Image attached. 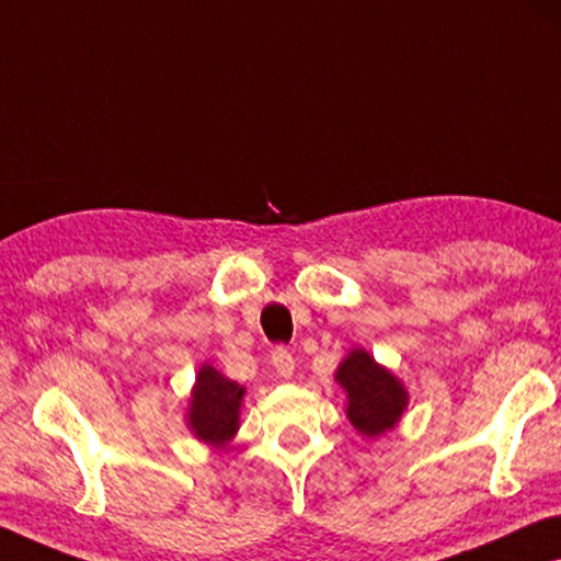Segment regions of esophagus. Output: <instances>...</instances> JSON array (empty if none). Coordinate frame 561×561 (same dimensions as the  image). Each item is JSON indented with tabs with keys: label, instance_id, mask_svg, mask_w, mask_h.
I'll list each match as a JSON object with an SVG mask.
<instances>
[{
	"label": "esophagus",
	"instance_id": "1",
	"mask_svg": "<svg viewBox=\"0 0 561 561\" xmlns=\"http://www.w3.org/2000/svg\"><path fill=\"white\" fill-rule=\"evenodd\" d=\"M271 364H273V368H275V374H278L280 378H290L293 370H296V360H293L290 351L283 348V346H278V348L273 351Z\"/></svg>",
	"mask_w": 561,
	"mask_h": 561
}]
</instances>
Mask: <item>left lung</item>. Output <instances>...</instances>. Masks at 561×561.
<instances>
[{"label":"left lung","mask_w":561,"mask_h":561,"mask_svg":"<svg viewBox=\"0 0 561 561\" xmlns=\"http://www.w3.org/2000/svg\"><path fill=\"white\" fill-rule=\"evenodd\" d=\"M333 378L346 393V419L364 438L396 428L409 407V391L401 378L366 348H351Z\"/></svg>","instance_id":"left-lung-1"}]
</instances>
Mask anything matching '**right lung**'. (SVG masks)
<instances>
[{
	"instance_id": "1",
	"label": "right lung",
	"mask_w": 561,
	"mask_h": 561,
	"mask_svg": "<svg viewBox=\"0 0 561 561\" xmlns=\"http://www.w3.org/2000/svg\"><path fill=\"white\" fill-rule=\"evenodd\" d=\"M245 389L218 368L203 364L197 370L185 409V426L197 442L226 449L240 428V409H243Z\"/></svg>"
}]
</instances>
